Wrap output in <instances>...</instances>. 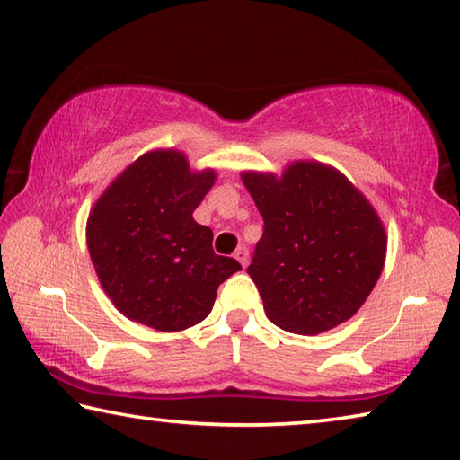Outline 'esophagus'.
<instances>
[{"instance_id": "1", "label": "esophagus", "mask_w": 460, "mask_h": 460, "mask_svg": "<svg viewBox=\"0 0 460 460\" xmlns=\"http://www.w3.org/2000/svg\"><path fill=\"white\" fill-rule=\"evenodd\" d=\"M235 260L241 263V266H247L249 263V252H247V247H239L237 252H235Z\"/></svg>"}]
</instances>
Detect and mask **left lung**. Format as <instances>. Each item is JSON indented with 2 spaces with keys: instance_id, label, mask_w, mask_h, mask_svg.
Listing matches in <instances>:
<instances>
[{
  "instance_id": "obj_1",
  "label": "left lung",
  "mask_w": 460,
  "mask_h": 460,
  "mask_svg": "<svg viewBox=\"0 0 460 460\" xmlns=\"http://www.w3.org/2000/svg\"><path fill=\"white\" fill-rule=\"evenodd\" d=\"M263 217L247 274L279 329L318 334L349 321L385 263L387 235L376 208L337 168L296 160L282 174L245 170Z\"/></svg>"
}]
</instances>
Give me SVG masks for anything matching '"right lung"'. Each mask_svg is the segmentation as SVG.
<instances>
[{"instance_id": "1", "label": "right lung", "mask_w": 460, "mask_h": 460, "mask_svg": "<svg viewBox=\"0 0 460 460\" xmlns=\"http://www.w3.org/2000/svg\"><path fill=\"white\" fill-rule=\"evenodd\" d=\"M217 181L190 170L181 150H152L123 170L93 205L87 247L109 300L129 321L184 331L213 310L217 288L241 270L213 252V231L192 219Z\"/></svg>"}]
</instances>
